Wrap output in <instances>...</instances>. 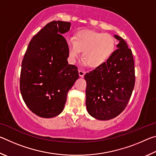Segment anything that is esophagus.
Here are the masks:
<instances>
[{"mask_svg":"<svg viewBox=\"0 0 156 156\" xmlns=\"http://www.w3.org/2000/svg\"><path fill=\"white\" fill-rule=\"evenodd\" d=\"M78 73H79V76H80V77H82L83 78V76H84V72H83V71H82V70H79L78 71Z\"/></svg>","mask_w":156,"mask_h":156,"instance_id":"34e87169","label":"esophagus"}]
</instances>
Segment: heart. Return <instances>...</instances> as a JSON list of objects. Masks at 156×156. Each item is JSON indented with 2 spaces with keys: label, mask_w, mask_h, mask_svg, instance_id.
<instances>
[{
  "label": "heart",
  "mask_w": 156,
  "mask_h": 156,
  "mask_svg": "<svg viewBox=\"0 0 156 156\" xmlns=\"http://www.w3.org/2000/svg\"><path fill=\"white\" fill-rule=\"evenodd\" d=\"M75 39H67L69 60L74 64L83 51L82 59L84 65L96 68L106 63L115 51V42L109 34L91 30H80Z\"/></svg>",
  "instance_id": "heart-1"
}]
</instances>
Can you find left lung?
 I'll return each mask as SVG.
<instances>
[{"mask_svg":"<svg viewBox=\"0 0 156 156\" xmlns=\"http://www.w3.org/2000/svg\"><path fill=\"white\" fill-rule=\"evenodd\" d=\"M118 49L104 65L87 73L86 107L92 117L100 120L115 118L127 105L135 85L132 51L118 35Z\"/></svg>","mask_w":156,"mask_h":156,"instance_id":"8db88e82","label":"left lung"}]
</instances>
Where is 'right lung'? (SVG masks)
Segmentation results:
<instances>
[{
	"label": "right lung",
	"instance_id": "add662e5",
	"mask_svg": "<svg viewBox=\"0 0 156 156\" xmlns=\"http://www.w3.org/2000/svg\"><path fill=\"white\" fill-rule=\"evenodd\" d=\"M71 23H49L31 39L21 65L20 90L31 112L42 118L59 115L68 91L79 78L78 68L68 65L67 41L62 36Z\"/></svg>",
	"mask_w": 156,
	"mask_h": 156
}]
</instances>
